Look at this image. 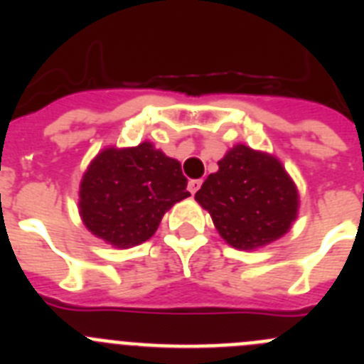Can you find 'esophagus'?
<instances>
[{
  "mask_svg": "<svg viewBox=\"0 0 364 364\" xmlns=\"http://www.w3.org/2000/svg\"><path fill=\"white\" fill-rule=\"evenodd\" d=\"M200 186H202V180H189L188 188H189V191H191V195H195V193L200 189Z\"/></svg>",
  "mask_w": 364,
  "mask_h": 364,
  "instance_id": "34e87169",
  "label": "esophagus"
}]
</instances>
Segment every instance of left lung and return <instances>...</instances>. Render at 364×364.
<instances>
[{"label":"left lung","instance_id":"8db88e82","mask_svg":"<svg viewBox=\"0 0 364 364\" xmlns=\"http://www.w3.org/2000/svg\"><path fill=\"white\" fill-rule=\"evenodd\" d=\"M195 200L213 218L218 235L244 252L268 246L297 218L299 191L281 160L237 144L218 171L204 180Z\"/></svg>","mask_w":364,"mask_h":364}]
</instances>
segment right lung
I'll list each match as a JSON object with an SVG mask.
<instances>
[{
  "instance_id": "1",
  "label": "right lung",
  "mask_w": 364,
  "mask_h": 364,
  "mask_svg": "<svg viewBox=\"0 0 364 364\" xmlns=\"http://www.w3.org/2000/svg\"><path fill=\"white\" fill-rule=\"evenodd\" d=\"M186 188L178 160L151 142L105 147L80 182V217L98 239L120 250L133 247L149 240L164 213L189 197Z\"/></svg>"
}]
</instances>
